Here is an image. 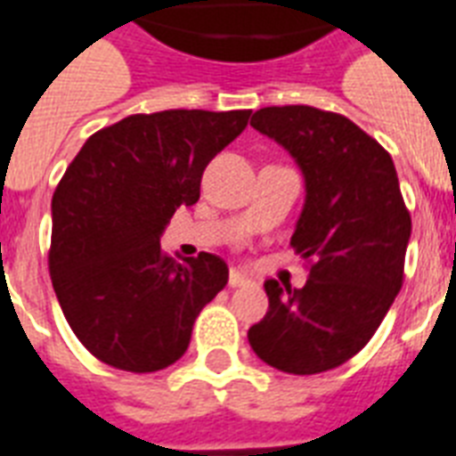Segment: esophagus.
<instances>
[{
  "mask_svg": "<svg viewBox=\"0 0 456 456\" xmlns=\"http://www.w3.org/2000/svg\"><path fill=\"white\" fill-rule=\"evenodd\" d=\"M246 284H250V279L246 277L243 272L239 270L229 272V286H232V289H239V286H246Z\"/></svg>",
  "mask_w": 456,
  "mask_h": 456,
  "instance_id": "34e87169",
  "label": "esophagus"
}]
</instances>
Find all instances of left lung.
Wrapping results in <instances>:
<instances>
[{
    "mask_svg": "<svg viewBox=\"0 0 456 456\" xmlns=\"http://www.w3.org/2000/svg\"><path fill=\"white\" fill-rule=\"evenodd\" d=\"M250 125L284 146L303 172L291 246L312 257V267L303 289L265 281L270 310L248 329V343L286 374L329 371L367 346L403 289L411 217L395 165L338 113L270 106Z\"/></svg>",
    "mask_w": 456,
    "mask_h": 456,
    "instance_id": "left-lung-1",
    "label": "left lung"
}]
</instances>
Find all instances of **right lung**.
Here are the masks:
<instances>
[{"mask_svg":"<svg viewBox=\"0 0 456 456\" xmlns=\"http://www.w3.org/2000/svg\"><path fill=\"white\" fill-rule=\"evenodd\" d=\"M250 110L130 116L85 142L52 199L49 272L68 324L89 353L134 374L170 367L229 270L213 253H160L200 175L248 125Z\"/></svg>","mask_w":456,"mask_h":456,"instance_id":"right-lung-1","label":"right lung"}]
</instances>
